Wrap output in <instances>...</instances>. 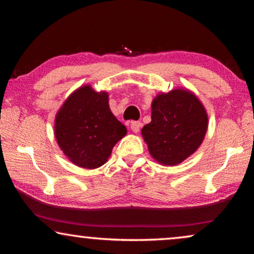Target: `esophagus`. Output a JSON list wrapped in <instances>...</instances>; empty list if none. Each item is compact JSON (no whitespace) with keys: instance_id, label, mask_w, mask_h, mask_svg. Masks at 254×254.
<instances>
[{"instance_id":"1","label":"esophagus","mask_w":254,"mask_h":254,"mask_svg":"<svg viewBox=\"0 0 254 254\" xmlns=\"http://www.w3.org/2000/svg\"><path fill=\"white\" fill-rule=\"evenodd\" d=\"M130 127H131V130H132V132H134V133H137L140 131V127H141V123L140 122H136V121H134V122H132L131 123V126H130Z\"/></svg>"}]
</instances>
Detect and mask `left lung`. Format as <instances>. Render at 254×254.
Here are the masks:
<instances>
[{
  "label": "left lung",
  "mask_w": 254,
  "mask_h": 254,
  "mask_svg": "<svg viewBox=\"0 0 254 254\" xmlns=\"http://www.w3.org/2000/svg\"><path fill=\"white\" fill-rule=\"evenodd\" d=\"M207 126L200 101L191 92L178 88L157 95L151 104V122L141 133L154 160L176 166L198 149Z\"/></svg>",
  "instance_id": "1"
}]
</instances>
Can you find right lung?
I'll use <instances>...</instances> for the list:
<instances>
[{
  "label": "right lung",
  "instance_id": "right-lung-1",
  "mask_svg": "<svg viewBox=\"0 0 254 254\" xmlns=\"http://www.w3.org/2000/svg\"><path fill=\"white\" fill-rule=\"evenodd\" d=\"M127 134V127L110 110L106 92L89 85L67 98L55 119L59 148L76 166L95 169L104 165L112 149Z\"/></svg>",
  "mask_w": 254,
  "mask_h": 254
}]
</instances>
